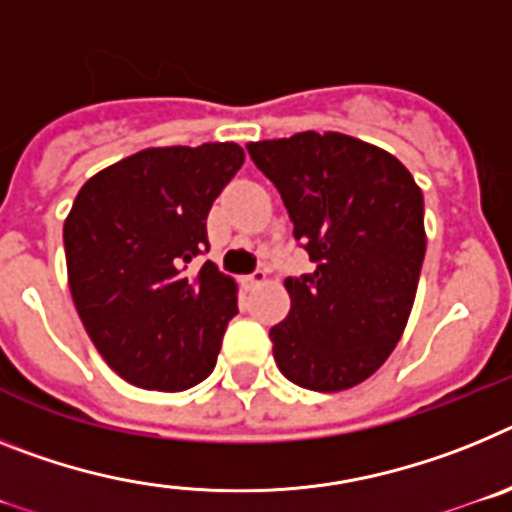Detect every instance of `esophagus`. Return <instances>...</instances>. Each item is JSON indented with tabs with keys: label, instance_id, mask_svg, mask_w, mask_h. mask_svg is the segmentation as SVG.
<instances>
[{
	"label": "esophagus",
	"instance_id": "1",
	"mask_svg": "<svg viewBox=\"0 0 512 512\" xmlns=\"http://www.w3.org/2000/svg\"><path fill=\"white\" fill-rule=\"evenodd\" d=\"M265 281H268V273H265V270H255V273L244 278L247 288H257V286H262Z\"/></svg>",
	"mask_w": 512,
	"mask_h": 512
}]
</instances>
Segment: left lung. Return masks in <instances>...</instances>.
<instances>
[{
    "label": "left lung",
    "mask_w": 512,
    "mask_h": 512,
    "mask_svg": "<svg viewBox=\"0 0 512 512\" xmlns=\"http://www.w3.org/2000/svg\"><path fill=\"white\" fill-rule=\"evenodd\" d=\"M273 182L314 273L286 278L291 311L270 330L293 384L342 391L379 371L402 337L425 257L422 190L389 151L345 133L247 144Z\"/></svg>",
    "instance_id": "1"
}]
</instances>
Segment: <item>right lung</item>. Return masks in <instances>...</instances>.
<instances>
[{"mask_svg":"<svg viewBox=\"0 0 512 512\" xmlns=\"http://www.w3.org/2000/svg\"><path fill=\"white\" fill-rule=\"evenodd\" d=\"M244 164L234 141L157 146L84 182L64 221L69 291L118 376L154 391L201 384L237 314V283L211 260L206 219Z\"/></svg>","mask_w":512,"mask_h":512,"instance_id":"right-lung-1","label":"right lung"}]
</instances>
